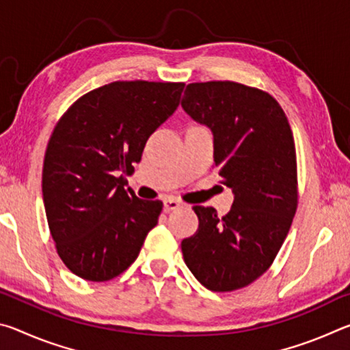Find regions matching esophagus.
Segmentation results:
<instances>
[{
  "label": "esophagus",
  "mask_w": 350,
  "mask_h": 350,
  "mask_svg": "<svg viewBox=\"0 0 350 350\" xmlns=\"http://www.w3.org/2000/svg\"><path fill=\"white\" fill-rule=\"evenodd\" d=\"M179 206H182V204L179 202V200H176V199H171V198L163 199V210H165V211L176 210V208H179Z\"/></svg>",
  "instance_id": "34e87169"
}]
</instances>
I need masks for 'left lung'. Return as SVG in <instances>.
<instances>
[{
  "instance_id": "8db88e82",
  "label": "left lung",
  "mask_w": 350,
  "mask_h": 350,
  "mask_svg": "<svg viewBox=\"0 0 350 350\" xmlns=\"http://www.w3.org/2000/svg\"><path fill=\"white\" fill-rule=\"evenodd\" d=\"M182 108L211 131L216 167L234 196L224 217L193 206L199 228L182 241L183 260L206 288L232 292L267 271L292 225L293 134L273 97L241 83H191Z\"/></svg>"
}]
</instances>
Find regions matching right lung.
Wrapping results in <instances>:
<instances>
[{"label": "right lung", "mask_w": 350, "mask_h": 350, "mask_svg": "<svg viewBox=\"0 0 350 350\" xmlns=\"http://www.w3.org/2000/svg\"><path fill=\"white\" fill-rule=\"evenodd\" d=\"M183 83L112 81L70 106L47 145L43 202L57 252L74 275L123 273L156 227L161 200L126 191L150 135L174 114Z\"/></svg>", "instance_id": "obj_1"}]
</instances>
